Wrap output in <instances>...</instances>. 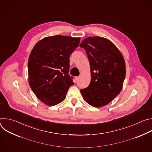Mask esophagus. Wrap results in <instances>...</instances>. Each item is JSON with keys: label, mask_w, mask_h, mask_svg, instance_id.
Returning a JSON list of instances; mask_svg holds the SVG:
<instances>
[{"label": "esophagus", "mask_w": 152, "mask_h": 152, "mask_svg": "<svg viewBox=\"0 0 152 152\" xmlns=\"http://www.w3.org/2000/svg\"><path fill=\"white\" fill-rule=\"evenodd\" d=\"M79 76L76 77V82H77V81L79 80Z\"/></svg>", "instance_id": "1"}]
</instances>
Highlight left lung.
Listing matches in <instances>:
<instances>
[{
  "instance_id": "left-lung-1",
  "label": "left lung",
  "mask_w": 152,
  "mask_h": 152,
  "mask_svg": "<svg viewBox=\"0 0 152 152\" xmlns=\"http://www.w3.org/2000/svg\"><path fill=\"white\" fill-rule=\"evenodd\" d=\"M90 62L91 82L80 90L84 100L100 107L113 101L122 90L126 76L124 58L114 43L100 37H88L80 45Z\"/></svg>"
}]
</instances>
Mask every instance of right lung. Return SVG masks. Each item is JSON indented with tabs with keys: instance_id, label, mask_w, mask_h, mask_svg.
I'll list each match as a JSON object with an SVG mask.
<instances>
[{
	"instance_id": "right-lung-1",
	"label": "right lung",
	"mask_w": 152,
	"mask_h": 152,
	"mask_svg": "<svg viewBox=\"0 0 152 152\" xmlns=\"http://www.w3.org/2000/svg\"><path fill=\"white\" fill-rule=\"evenodd\" d=\"M79 42V37L50 36L39 40L31 50L28 64L29 83L45 104L55 106L62 102L74 84L68 75L69 59Z\"/></svg>"
}]
</instances>
